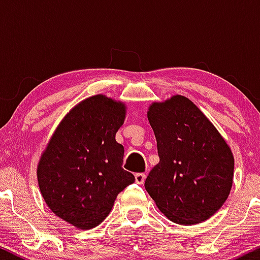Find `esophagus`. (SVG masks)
I'll list each match as a JSON object with an SVG mask.
<instances>
[{
  "label": "esophagus",
  "mask_w": 260,
  "mask_h": 260,
  "mask_svg": "<svg viewBox=\"0 0 260 260\" xmlns=\"http://www.w3.org/2000/svg\"><path fill=\"white\" fill-rule=\"evenodd\" d=\"M134 177H136L137 183L143 184V183H144L145 177H147V176H145V174H136V176H134Z\"/></svg>",
  "instance_id": "esophagus-1"
}]
</instances>
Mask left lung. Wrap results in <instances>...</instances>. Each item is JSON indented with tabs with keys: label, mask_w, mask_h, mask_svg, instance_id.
<instances>
[{
	"label": "left lung",
	"mask_w": 260,
	"mask_h": 260,
	"mask_svg": "<svg viewBox=\"0 0 260 260\" xmlns=\"http://www.w3.org/2000/svg\"><path fill=\"white\" fill-rule=\"evenodd\" d=\"M147 115L160 161L145 180V189L172 222L205 221L231 192V148L201 109L183 95L151 103Z\"/></svg>",
	"instance_id": "left-lung-1"
}]
</instances>
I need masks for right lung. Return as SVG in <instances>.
<instances>
[{
  "instance_id": "obj_1",
  "label": "right lung",
  "mask_w": 260,
  "mask_h": 260,
  "mask_svg": "<svg viewBox=\"0 0 260 260\" xmlns=\"http://www.w3.org/2000/svg\"><path fill=\"white\" fill-rule=\"evenodd\" d=\"M122 101L98 94L67 112L39 160L37 176L46 205L80 230L100 225L118 193L134 182L124 171L116 133L126 118Z\"/></svg>"
}]
</instances>
